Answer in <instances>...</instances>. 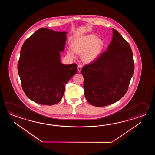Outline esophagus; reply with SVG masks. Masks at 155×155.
I'll use <instances>...</instances> for the list:
<instances>
[{"label":"esophagus","instance_id":"esophagus-1","mask_svg":"<svg viewBox=\"0 0 155 155\" xmlns=\"http://www.w3.org/2000/svg\"><path fill=\"white\" fill-rule=\"evenodd\" d=\"M81 69H82V66H81V65H79L78 66V71H79V72H80V71H81Z\"/></svg>","mask_w":155,"mask_h":155}]
</instances>
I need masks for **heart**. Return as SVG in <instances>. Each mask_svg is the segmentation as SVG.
Segmentation results:
<instances>
[{"mask_svg": "<svg viewBox=\"0 0 155 155\" xmlns=\"http://www.w3.org/2000/svg\"><path fill=\"white\" fill-rule=\"evenodd\" d=\"M73 49L69 48L68 54L71 57L75 56V51L79 54H83V59L90 63L98 58L102 51L104 42L97 39L94 34H88L80 36L73 42Z\"/></svg>", "mask_w": 155, "mask_h": 155, "instance_id": "1", "label": "heart"}]
</instances>
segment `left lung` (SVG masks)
<instances>
[{
    "label": "left lung",
    "mask_w": 155,
    "mask_h": 155,
    "mask_svg": "<svg viewBox=\"0 0 155 155\" xmlns=\"http://www.w3.org/2000/svg\"><path fill=\"white\" fill-rule=\"evenodd\" d=\"M112 31L107 50L81 70L85 98L97 107L109 105L121 99L134 72L131 47L117 30Z\"/></svg>",
    "instance_id": "1"
}]
</instances>
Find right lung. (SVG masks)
Listing matches in <instances>:
<instances>
[{
    "label": "right lung",
    "instance_id": "1",
    "mask_svg": "<svg viewBox=\"0 0 155 155\" xmlns=\"http://www.w3.org/2000/svg\"><path fill=\"white\" fill-rule=\"evenodd\" d=\"M66 31L41 28L26 39L20 50L18 71L26 96L36 103L53 105L60 101L66 83L78 72L76 64L61 63Z\"/></svg>",
    "mask_w": 155,
    "mask_h": 155
}]
</instances>
